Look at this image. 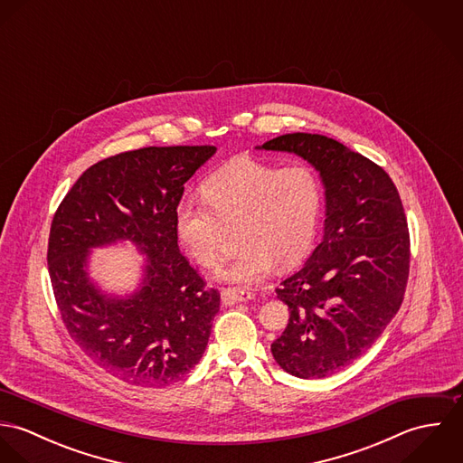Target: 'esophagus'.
Segmentation results:
<instances>
[{
    "mask_svg": "<svg viewBox=\"0 0 463 463\" xmlns=\"http://www.w3.org/2000/svg\"><path fill=\"white\" fill-rule=\"evenodd\" d=\"M222 296V301L228 303V305H233V303H244V301H250L253 299V292L246 290V288H241V287H232V288H224L221 292Z\"/></svg>",
    "mask_w": 463,
    "mask_h": 463,
    "instance_id": "obj_1",
    "label": "esophagus"
}]
</instances>
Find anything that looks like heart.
I'll list each match as a JSON object with an SVG mask.
<instances>
[{"mask_svg": "<svg viewBox=\"0 0 463 463\" xmlns=\"http://www.w3.org/2000/svg\"><path fill=\"white\" fill-rule=\"evenodd\" d=\"M203 199H182L176 232L187 253L203 267L224 260L228 233H237L241 251L219 270V278L251 285L272 264L301 262L317 233L323 185L307 164L270 165L239 158L213 173L203 185Z\"/></svg>", "mask_w": 463, "mask_h": 463, "instance_id": "1", "label": "heart"}]
</instances>
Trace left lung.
I'll list each match as a JSON object with an SVG mask.
<instances>
[{"instance_id": "8db88e82", "label": "left lung", "mask_w": 463, "mask_h": 463, "mask_svg": "<svg viewBox=\"0 0 463 463\" xmlns=\"http://www.w3.org/2000/svg\"><path fill=\"white\" fill-rule=\"evenodd\" d=\"M262 149L296 153L323 178L325 237L276 288L290 317L270 351L292 376L326 378L362 356L402 303L410 272L404 208L378 164L330 137L287 133Z\"/></svg>"}]
</instances>
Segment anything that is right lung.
Here are the masks:
<instances>
[{
  "mask_svg": "<svg viewBox=\"0 0 463 463\" xmlns=\"http://www.w3.org/2000/svg\"><path fill=\"white\" fill-rule=\"evenodd\" d=\"M215 149L149 146L109 156L76 180L53 215L48 269L62 323L89 358L127 383L171 385L206 349L221 296L180 253L176 206ZM116 240L148 255L128 298L103 295L86 274L88 250Z\"/></svg>",
  "mask_w": 463,
  "mask_h": 463,
  "instance_id": "1",
  "label": "right lung"
}]
</instances>
